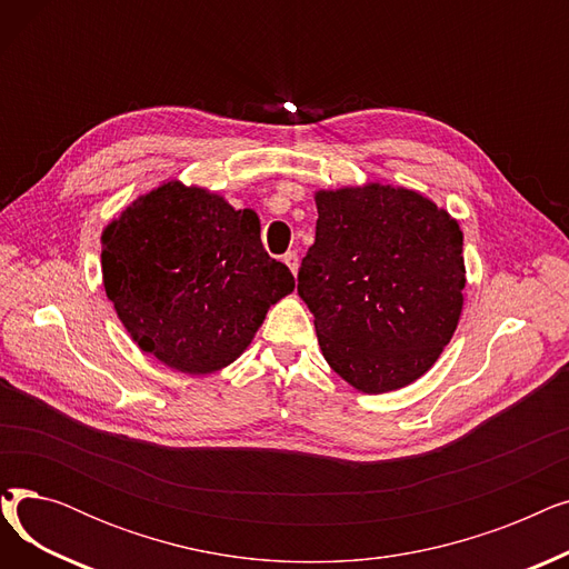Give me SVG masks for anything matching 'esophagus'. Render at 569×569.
<instances>
[{"mask_svg": "<svg viewBox=\"0 0 569 569\" xmlns=\"http://www.w3.org/2000/svg\"><path fill=\"white\" fill-rule=\"evenodd\" d=\"M283 262L288 264V269H290L292 274H297V267H300V258H297L295 251H288V253L283 256Z\"/></svg>", "mask_w": 569, "mask_h": 569, "instance_id": "esophagus-1", "label": "esophagus"}]
</instances>
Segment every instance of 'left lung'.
I'll use <instances>...</instances> for the list:
<instances>
[{
	"label": "left lung",
	"instance_id": "obj_1",
	"mask_svg": "<svg viewBox=\"0 0 569 569\" xmlns=\"http://www.w3.org/2000/svg\"><path fill=\"white\" fill-rule=\"evenodd\" d=\"M316 207L297 292L325 360L360 392L401 390L436 365L459 325L463 232L403 187L318 191Z\"/></svg>",
	"mask_w": 569,
	"mask_h": 569
}]
</instances>
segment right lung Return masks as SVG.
<instances>
[{"label": "right lung", "instance_id": "1", "mask_svg": "<svg viewBox=\"0 0 569 569\" xmlns=\"http://www.w3.org/2000/svg\"><path fill=\"white\" fill-rule=\"evenodd\" d=\"M103 288L142 352L189 376L247 350L267 309L292 292L253 209L177 179L133 200L101 234Z\"/></svg>", "mask_w": 569, "mask_h": 569}]
</instances>
